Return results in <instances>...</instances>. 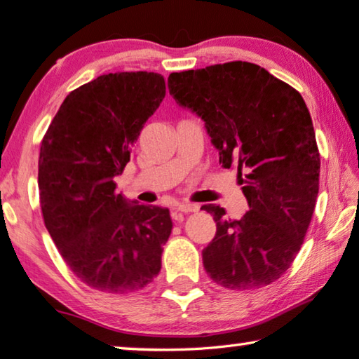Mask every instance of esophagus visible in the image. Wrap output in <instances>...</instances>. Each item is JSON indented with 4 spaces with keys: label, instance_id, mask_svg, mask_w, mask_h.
<instances>
[{
    "label": "esophagus",
    "instance_id": "1",
    "mask_svg": "<svg viewBox=\"0 0 359 359\" xmlns=\"http://www.w3.org/2000/svg\"><path fill=\"white\" fill-rule=\"evenodd\" d=\"M200 209V206L195 203H182L177 206V212L180 214H189V212H196V210Z\"/></svg>",
    "mask_w": 359,
    "mask_h": 359
}]
</instances>
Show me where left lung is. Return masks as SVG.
Here are the masks:
<instances>
[{
    "instance_id": "8db88e82",
    "label": "left lung",
    "mask_w": 359,
    "mask_h": 359,
    "mask_svg": "<svg viewBox=\"0 0 359 359\" xmlns=\"http://www.w3.org/2000/svg\"><path fill=\"white\" fill-rule=\"evenodd\" d=\"M169 93L206 123L222 166L238 169L249 203L240 220L206 204L215 238L204 270L226 289H259L299 254L320 190V151L302 95L251 62H226L169 75Z\"/></svg>"
}]
</instances>
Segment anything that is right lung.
Returning <instances> with one entry per match:
<instances>
[{
	"instance_id": "add662e5",
	"label": "right lung",
	"mask_w": 359,
	"mask_h": 359,
	"mask_svg": "<svg viewBox=\"0 0 359 359\" xmlns=\"http://www.w3.org/2000/svg\"><path fill=\"white\" fill-rule=\"evenodd\" d=\"M164 95L159 73L100 75L67 95L41 140L44 225L68 269L95 291L135 292L161 270L172 231L169 209L129 206L113 179Z\"/></svg>"
}]
</instances>
